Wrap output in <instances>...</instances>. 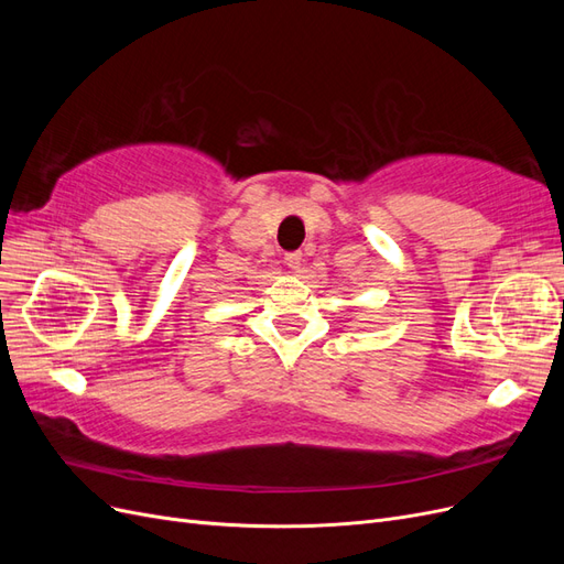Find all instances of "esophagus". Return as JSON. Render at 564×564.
Masks as SVG:
<instances>
[{
  "label": "esophagus",
  "mask_w": 564,
  "mask_h": 564,
  "mask_svg": "<svg viewBox=\"0 0 564 564\" xmlns=\"http://www.w3.org/2000/svg\"><path fill=\"white\" fill-rule=\"evenodd\" d=\"M284 263H286V268H289V270L299 272V270H301V265H303V256H301L299 251L286 253V256H284Z\"/></svg>",
  "instance_id": "esophagus-1"
}]
</instances>
